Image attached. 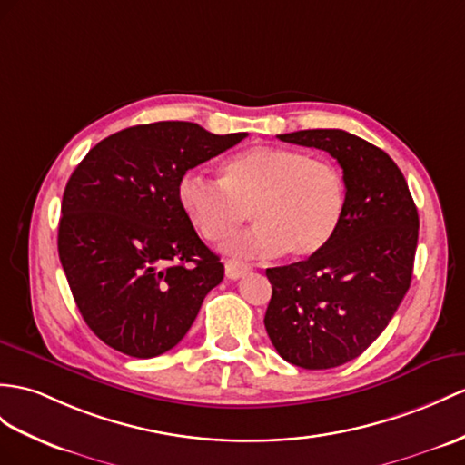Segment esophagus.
Here are the masks:
<instances>
[{"instance_id": "1", "label": "esophagus", "mask_w": 465, "mask_h": 465, "mask_svg": "<svg viewBox=\"0 0 465 465\" xmlns=\"http://www.w3.org/2000/svg\"><path fill=\"white\" fill-rule=\"evenodd\" d=\"M248 270H251V266L244 262H239V260H226L224 262V274L229 280L242 278Z\"/></svg>"}]
</instances>
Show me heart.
I'll use <instances>...</instances> for the list:
<instances>
[{"mask_svg":"<svg viewBox=\"0 0 465 465\" xmlns=\"http://www.w3.org/2000/svg\"><path fill=\"white\" fill-rule=\"evenodd\" d=\"M179 207L205 241L219 242L248 217L254 226L224 242L239 258L286 251L308 258L333 239L343 219L347 185L341 169L298 150L254 145L221 165V181L187 172L177 185Z\"/></svg>","mask_w":465,"mask_h":465,"instance_id":"1","label":"heart"}]
</instances>
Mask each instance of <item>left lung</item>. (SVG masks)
<instances>
[{
    "mask_svg": "<svg viewBox=\"0 0 465 465\" xmlns=\"http://www.w3.org/2000/svg\"><path fill=\"white\" fill-rule=\"evenodd\" d=\"M278 138L335 157L347 201L339 229L320 252L266 270L272 298L264 325L288 363L333 369L375 341L409 292L418 211L399 165L359 135L300 130Z\"/></svg>",
    "mask_w": 465,
    "mask_h": 465,
    "instance_id": "left-lung-1",
    "label": "left lung"
}]
</instances>
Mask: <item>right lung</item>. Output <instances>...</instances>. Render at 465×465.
Segmentation results:
<instances>
[{"mask_svg":"<svg viewBox=\"0 0 465 465\" xmlns=\"http://www.w3.org/2000/svg\"><path fill=\"white\" fill-rule=\"evenodd\" d=\"M193 122H153L108 135L64 187L59 258L83 320L108 347L152 359L193 325L224 266L179 207L189 169L246 138Z\"/></svg>","mask_w":465,"mask_h":465,"instance_id":"right-lung-1","label":"right lung"}]
</instances>
